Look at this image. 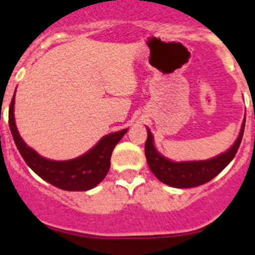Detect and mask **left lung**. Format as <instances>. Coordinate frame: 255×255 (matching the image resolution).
Returning <instances> with one entry per match:
<instances>
[{"instance_id":"left-lung-1","label":"left lung","mask_w":255,"mask_h":255,"mask_svg":"<svg viewBox=\"0 0 255 255\" xmlns=\"http://www.w3.org/2000/svg\"><path fill=\"white\" fill-rule=\"evenodd\" d=\"M246 116L241 125L239 136L229 150L222 152L218 156L204 160H183L175 162L163 156L154 146V139L150 128L147 129V140L145 142V156L151 171L160 182L175 188H193L209 182L216 177L235 157L242 135H244Z\"/></svg>"}]
</instances>
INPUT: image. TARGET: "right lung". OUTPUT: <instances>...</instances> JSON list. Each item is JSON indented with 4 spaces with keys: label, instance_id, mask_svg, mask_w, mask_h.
Wrapping results in <instances>:
<instances>
[{
    "label": "right lung",
    "instance_id": "1",
    "mask_svg": "<svg viewBox=\"0 0 255 255\" xmlns=\"http://www.w3.org/2000/svg\"><path fill=\"white\" fill-rule=\"evenodd\" d=\"M15 92L9 105V128L17 150L30 168L44 181L57 188L71 192H86L95 188L107 176L110 168V158L115 146L128 128L104 135L81 156L67 160H54L40 156L20 136L14 118Z\"/></svg>",
    "mask_w": 255,
    "mask_h": 255
}]
</instances>
